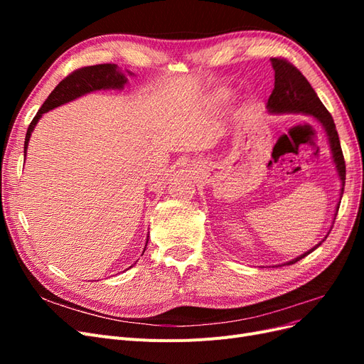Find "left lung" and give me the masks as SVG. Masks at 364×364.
<instances>
[{"instance_id": "1", "label": "left lung", "mask_w": 364, "mask_h": 364, "mask_svg": "<svg viewBox=\"0 0 364 364\" xmlns=\"http://www.w3.org/2000/svg\"><path fill=\"white\" fill-rule=\"evenodd\" d=\"M270 62H272V67L274 70V87L269 97V102H267L269 112L270 114L310 115L317 121L318 124L322 126V129L326 134L329 149H331L333 161L336 164V170H337V174H338L340 182H341V188H340V199H341V196H343V190H345L346 165H345L343 151H341V147H340L338 134L336 130V124H334V119H333L331 114L326 111V107L321 102V98L317 97L310 82L305 79L302 73L297 70L294 65H291L289 60L281 59V58H272ZM337 211H338V205L336 208L334 220H336ZM325 238L322 241H325ZM322 241L318 245H316L314 247H311L308 252L302 253V255H299L297 258H294L289 262H284L282 266H287V264L290 266V264H294L299 259H302L304 257L308 255V253H311L314 249L321 246Z\"/></svg>"}]
</instances>
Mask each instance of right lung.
<instances>
[{
    "instance_id": "obj_1",
    "label": "right lung",
    "mask_w": 364,
    "mask_h": 364,
    "mask_svg": "<svg viewBox=\"0 0 364 364\" xmlns=\"http://www.w3.org/2000/svg\"><path fill=\"white\" fill-rule=\"evenodd\" d=\"M127 74L132 75L130 71H127ZM126 83H127L126 74L121 71L115 63L92 65V67L80 68V70L71 73L68 77H65V79L56 87H54L53 92L48 95L46 103L42 105V107L39 109L35 118L31 119V123L27 129L26 142H24V159L27 156V149H28V141L31 136V132L35 130L38 121L41 119V117L43 114L51 111V109H54V107H59L65 103L73 102V100H75V98H79L85 94L94 92V91L123 90ZM147 243H149V238H147ZM147 243H146V246H147ZM144 250H146V247H144ZM144 250H142V253H144Z\"/></svg>"
}]
</instances>
